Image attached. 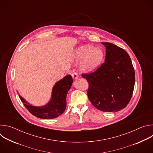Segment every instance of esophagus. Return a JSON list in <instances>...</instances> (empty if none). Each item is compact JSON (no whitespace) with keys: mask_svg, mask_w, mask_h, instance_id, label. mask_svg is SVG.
Returning <instances> with one entry per match:
<instances>
[{"mask_svg":"<svg viewBox=\"0 0 153 153\" xmlns=\"http://www.w3.org/2000/svg\"><path fill=\"white\" fill-rule=\"evenodd\" d=\"M71 76H72V77H73V78L74 79H78V77H79L78 74H77V73H75V72L73 73H72Z\"/></svg>","mask_w":153,"mask_h":153,"instance_id":"34e87169","label":"esophagus"}]
</instances>
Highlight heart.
<instances>
[{"mask_svg": "<svg viewBox=\"0 0 153 153\" xmlns=\"http://www.w3.org/2000/svg\"><path fill=\"white\" fill-rule=\"evenodd\" d=\"M105 57L104 50L91 45H85L78 48L74 54L77 60H81L80 69L85 72L94 70L102 63Z\"/></svg>", "mask_w": 153, "mask_h": 153, "instance_id": "obj_1", "label": "heart"}]
</instances>
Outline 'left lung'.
Segmentation results:
<instances>
[{
  "label": "left lung",
  "mask_w": 153,
  "mask_h": 153,
  "mask_svg": "<svg viewBox=\"0 0 153 153\" xmlns=\"http://www.w3.org/2000/svg\"><path fill=\"white\" fill-rule=\"evenodd\" d=\"M106 48L105 62L94 72L82 74L89 83L87 94L98 110L117 112L125 108L132 97L135 72L126 51L109 42H102Z\"/></svg>",
  "instance_id": "left-lung-1"
}]
</instances>
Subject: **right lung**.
Returning <instances> with one entry per match:
<instances>
[{
	"instance_id": "add662e5",
	"label": "right lung",
	"mask_w": 153,
	"mask_h": 153,
	"mask_svg": "<svg viewBox=\"0 0 153 153\" xmlns=\"http://www.w3.org/2000/svg\"><path fill=\"white\" fill-rule=\"evenodd\" d=\"M73 83L71 75H67L56 83L52 90L51 99L45 105L35 106L29 104L19 95L21 101L31 114L40 119H54L60 116L67 106V94Z\"/></svg>"
}]
</instances>
